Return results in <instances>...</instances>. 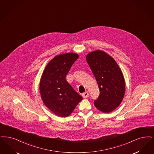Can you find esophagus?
<instances>
[{
    "instance_id": "esophagus-1",
    "label": "esophagus",
    "mask_w": 154,
    "mask_h": 154,
    "mask_svg": "<svg viewBox=\"0 0 154 154\" xmlns=\"http://www.w3.org/2000/svg\"><path fill=\"white\" fill-rule=\"evenodd\" d=\"M82 96L83 98H88L89 97V93L88 92L83 93L82 94Z\"/></svg>"
}]
</instances>
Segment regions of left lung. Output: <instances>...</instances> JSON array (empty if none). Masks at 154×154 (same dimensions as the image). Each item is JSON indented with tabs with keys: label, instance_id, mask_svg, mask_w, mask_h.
<instances>
[{
	"label": "left lung",
	"instance_id": "8db88e82",
	"mask_svg": "<svg viewBox=\"0 0 154 154\" xmlns=\"http://www.w3.org/2000/svg\"><path fill=\"white\" fill-rule=\"evenodd\" d=\"M86 61L96 78L100 89L95 106L104 113H109L120 104L125 93V80L115 60L101 50L86 55Z\"/></svg>",
	"mask_w": 154,
	"mask_h": 154
}]
</instances>
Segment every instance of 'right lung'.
<instances>
[{
	"label": "right lung",
	"mask_w": 154,
	"mask_h": 154,
	"mask_svg": "<svg viewBox=\"0 0 154 154\" xmlns=\"http://www.w3.org/2000/svg\"><path fill=\"white\" fill-rule=\"evenodd\" d=\"M78 58L79 55L73 53L55 56L48 63L41 79L39 90L43 103L60 117L69 116L82 100L66 80Z\"/></svg>",
	"instance_id": "right-lung-1"
}]
</instances>
